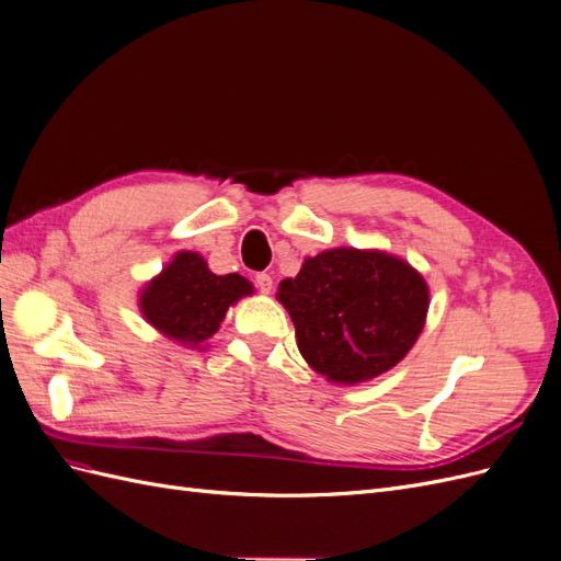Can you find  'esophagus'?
Here are the masks:
<instances>
[{
	"label": "esophagus",
	"mask_w": 561,
	"mask_h": 561,
	"mask_svg": "<svg viewBox=\"0 0 561 561\" xmlns=\"http://www.w3.org/2000/svg\"><path fill=\"white\" fill-rule=\"evenodd\" d=\"M254 285L260 287L262 295H271V290H274V278H271L268 274H257L254 276Z\"/></svg>",
	"instance_id": "34e87169"
}]
</instances>
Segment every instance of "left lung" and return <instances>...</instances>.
<instances>
[{
	"instance_id": "left-lung-1",
	"label": "left lung",
	"mask_w": 561,
	"mask_h": 561,
	"mask_svg": "<svg viewBox=\"0 0 561 561\" xmlns=\"http://www.w3.org/2000/svg\"><path fill=\"white\" fill-rule=\"evenodd\" d=\"M301 358L334 383H363L396 367L419 339L428 285L381 250L334 248L304 260L278 285Z\"/></svg>"
}]
</instances>
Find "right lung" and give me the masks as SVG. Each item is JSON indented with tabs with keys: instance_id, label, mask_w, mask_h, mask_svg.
<instances>
[{
	"instance_id": "add662e5",
	"label": "right lung",
	"mask_w": 561,
	"mask_h": 561,
	"mask_svg": "<svg viewBox=\"0 0 561 561\" xmlns=\"http://www.w3.org/2000/svg\"><path fill=\"white\" fill-rule=\"evenodd\" d=\"M252 295L239 274L217 276L198 252L182 250L140 293V311L151 328L190 348H198L219 330L229 307Z\"/></svg>"
}]
</instances>
